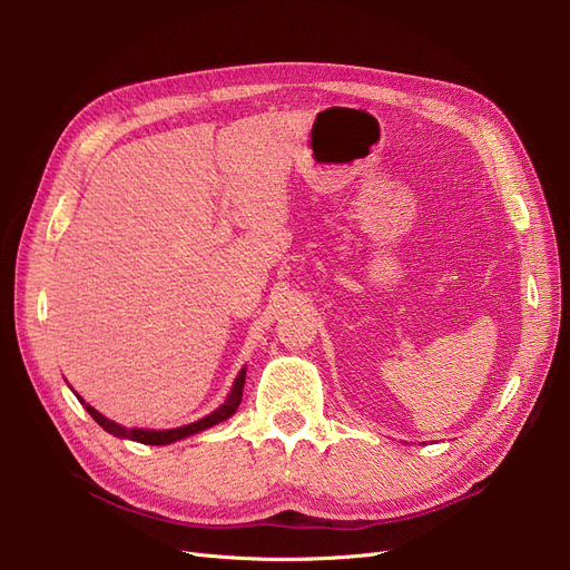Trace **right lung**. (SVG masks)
Segmentation results:
<instances>
[{"label":"right lung","instance_id":"obj_1","mask_svg":"<svg viewBox=\"0 0 570 570\" xmlns=\"http://www.w3.org/2000/svg\"><path fill=\"white\" fill-rule=\"evenodd\" d=\"M245 376H247V367L239 370V374L235 376L233 381V387L230 393L226 395L224 404H219L213 413L203 415L200 421H194L189 425H183V428H173V430H147V428H125L119 425L115 421H110V417H106L104 413H99L95 406L85 404V400L80 395H76L80 400V404L87 409V413L95 417V421L112 436L117 439H131V441H138V443H145V445H168V443H175V441H183L191 434H198V432H205L209 428H215L224 421H228V417L237 411L239 402H243V391H245Z\"/></svg>","mask_w":570,"mask_h":570}]
</instances>
